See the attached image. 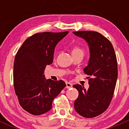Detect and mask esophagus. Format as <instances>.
Returning <instances> with one entry per match:
<instances>
[{"mask_svg":"<svg viewBox=\"0 0 129 129\" xmlns=\"http://www.w3.org/2000/svg\"><path fill=\"white\" fill-rule=\"evenodd\" d=\"M72 87V84L70 82H66V88L67 89H70Z\"/></svg>","mask_w":129,"mask_h":129,"instance_id":"esophagus-1","label":"esophagus"}]
</instances>
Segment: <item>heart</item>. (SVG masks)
<instances>
[{"label": "heart", "instance_id": "heart-1", "mask_svg": "<svg viewBox=\"0 0 129 129\" xmlns=\"http://www.w3.org/2000/svg\"><path fill=\"white\" fill-rule=\"evenodd\" d=\"M77 53H82V54H83V49L78 46L74 47L72 50V54H77Z\"/></svg>", "mask_w": 129, "mask_h": 129}]
</instances>
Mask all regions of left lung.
I'll list each match as a JSON object with an SVG mask.
<instances>
[{
    "label": "left lung",
    "mask_w": 129,
    "mask_h": 129,
    "mask_svg": "<svg viewBox=\"0 0 129 129\" xmlns=\"http://www.w3.org/2000/svg\"><path fill=\"white\" fill-rule=\"evenodd\" d=\"M73 34L89 45L90 58L84 72L92 77L87 90L79 84L73 86L79 92L74 108L84 117H95L106 110L112 99L118 75L115 51L111 42L99 32L78 31Z\"/></svg>",
    "instance_id": "obj_1"
}]
</instances>
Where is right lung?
Listing matches in <instances>:
<instances>
[{
  "label": "right lung",
  "mask_w": 129,
  "mask_h": 129,
  "mask_svg": "<svg viewBox=\"0 0 129 129\" xmlns=\"http://www.w3.org/2000/svg\"><path fill=\"white\" fill-rule=\"evenodd\" d=\"M69 32H41L27 39L14 63V85L22 107L39 115L52 109V101L66 86L62 80L46 79V66L52 63L54 48Z\"/></svg>",
  "instance_id": "right-lung-1"
}]
</instances>
